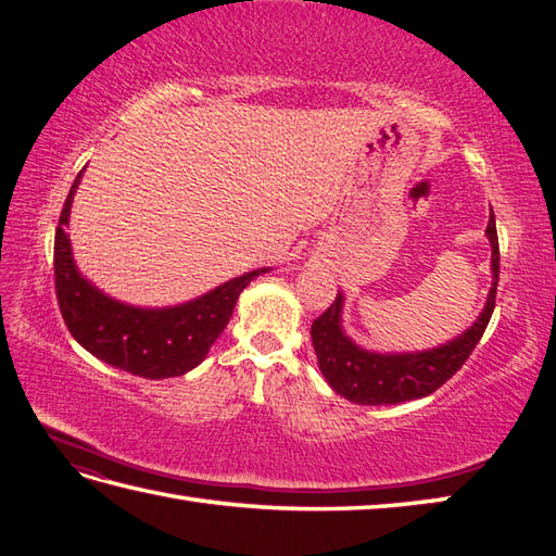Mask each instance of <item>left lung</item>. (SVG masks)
Instances as JSON below:
<instances>
[{
  "mask_svg": "<svg viewBox=\"0 0 556 556\" xmlns=\"http://www.w3.org/2000/svg\"><path fill=\"white\" fill-rule=\"evenodd\" d=\"M485 233L492 245V287L485 308L464 334L446 341V344L413 353H377L363 349L341 327L344 296L337 293V301L313 323L311 337L320 372L339 396L361 406L404 404V401L432 394L456 370H460V365L478 346L480 337L485 334L494 311V296H497L500 239L492 207Z\"/></svg>",
  "mask_w": 556,
  "mask_h": 556,
  "instance_id": "8db88e82",
  "label": "left lung"
}]
</instances>
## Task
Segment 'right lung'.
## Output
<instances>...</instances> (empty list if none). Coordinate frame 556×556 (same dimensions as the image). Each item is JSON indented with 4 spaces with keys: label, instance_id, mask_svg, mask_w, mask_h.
I'll use <instances>...</instances> for the list:
<instances>
[{
    "label": "right lung",
    "instance_id": "right-lung-1",
    "mask_svg": "<svg viewBox=\"0 0 556 556\" xmlns=\"http://www.w3.org/2000/svg\"><path fill=\"white\" fill-rule=\"evenodd\" d=\"M80 176L83 172L71 186L54 233L56 301L71 337L112 368L148 380L186 375L205 361L210 346L227 327L241 291L269 267L245 271L203 296L169 308H138L116 301L80 275L71 253L66 224Z\"/></svg>",
    "mask_w": 556,
    "mask_h": 556
}]
</instances>
